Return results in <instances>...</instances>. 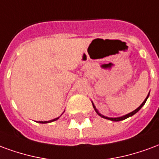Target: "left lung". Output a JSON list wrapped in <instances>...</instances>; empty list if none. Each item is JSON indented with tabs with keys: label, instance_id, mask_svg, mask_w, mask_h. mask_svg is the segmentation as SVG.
Masks as SVG:
<instances>
[{
	"label": "left lung",
	"instance_id": "1",
	"mask_svg": "<svg viewBox=\"0 0 159 159\" xmlns=\"http://www.w3.org/2000/svg\"><path fill=\"white\" fill-rule=\"evenodd\" d=\"M148 97H149V94H148V97H147V98H146V99H145V100H144V102H142V103L141 104V106L139 107H137V108H136V109H135V110H134L133 112L128 113V114H126V115H124V116H122V117H119V118H108V117L103 116V115H102V114H101V113H99V112H98V110H97V108H96V107H95V105H94L93 103H92V105H93V107H94V109H95V111L97 112V114H98V115H99V116H101V117H102V118H104V119H109V120H112V121H116V122H117V121H121V120H124V119H127V118H129V117L133 116V115H134L135 113H137L139 110L141 109V107L144 106V104L146 103V102H147V100H148Z\"/></svg>",
	"mask_w": 159,
	"mask_h": 159
}]
</instances>
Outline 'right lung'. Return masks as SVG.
Here are the masks:
<instances>
[{"mask_svg": "<svg viewBox=\"0 0 159 159\" xmlns=\"http://www.w3.org/2000/svg\"><path fill=\"white\" fill-rule=\"evenodd\" d=\"M59 118H56V119H52V120H50V121H39L38 123H40V124H46V123H51V122H53V121H56V120H57Z\"/></svg>", "mask_w": 159, "mask_h": 159, "instance_id": "right-lung-1", "label": "right lung"}]
</instances>
